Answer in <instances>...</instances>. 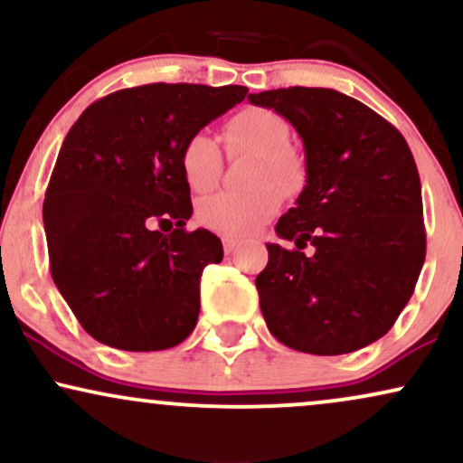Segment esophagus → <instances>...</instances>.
Here are the masks:
<instances>
[{"label": "esophagus", "instance_id": "34e87169", "mask_svg": "<svg viewBox=\"0 0 463 463\" xmlns=\"http://www.w3.org/2000/svg\"><path fill=\"white\" fill-rule=\"evenodd\" d=\"M222 243H224V252H226L228 256L237 252V248H239V241H237V239H232V237H224V239H222Z\"/></svg>", "mask_w": 463, "mask_h": 463}]
</instances>
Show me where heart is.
Segmentation results:
<instances>
[{
	"label": "heart",
	"instance_id": "1",
	"mask_svg": "<svg viewBox=\"0 0 463 463\" xmlns=\"http://www.w3.org/2000/svg\"><path fill=\"white\" fill-rule=\"evenodd\" d=\"M291 127L274 109L246 108L224 125V144L232 157L252 155L248 192H220L200 200L196 217L209 231L228 237L254 235L280 209L282 196L306 185V164L291 144ZM187 185L203 194L217 185L224 168L220 146L209 133H194L181 150Z\"/></svg>",
	"mask_w": 463,
	"mask_h": 463
}]
</instances>
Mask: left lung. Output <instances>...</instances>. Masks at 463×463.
<instances>
[{
  "label": "left lung",
  "mask_w": 463,
  "mask_h": 463,
  "mask_svg": "<svg viewBox=\"0 0 463 463\" xmlns=\"http://www.w3.org/2000/svg\"><path fill=\"white\" fill-rule=\"evenodd\" d=\"M299 133L306 187L278 220L293 250L267 243L256 276L267 327L287 347L341 355L382 338L425 263L420 176L405 137L377 111L330 88L250 94ZM310 245L313 253H304Z\"/></svg>",
  "instance_id": "obj_1"
}]
</instances>
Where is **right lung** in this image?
Instances as JSON below:
<instances>
[{
  "instance_id": "right-lung-1",
  "label": "right lung",
  "mask_w": 463,
  "mask_h": 463,
  "mask_svg": "<svg viewBox=\"0 0 463 463\" xmlns=\"http://www.w3.org/2000/svg\"><path fill=\"white\" fill-rule=\"evenodd\" d=\"M246 86L146 83L83 109L44 192L52 278L81 327L109 347L159 352L196 327L200 276L224 250L192 217L181 150L246 99ZM175 223L172 233L156 226Z\"/></svg>"
}]
</instances>
